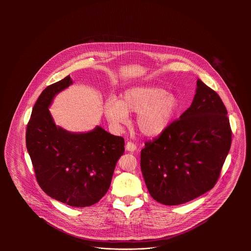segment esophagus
I'll use <instances>...</instances> for the list:
<instances>
[{
  "mask_svg": "<svg viewBox=\"0 0 251 251\" xmlns=\"http://www.w3.org/2000/svg\"><path fill=\"white\" fill-rule=\"evenodd\" d=\"M136 145H134L133 143H131V142H127L126 145V151H131V152H133V151H136Z\"/></svg>",
  "mask_w": 251,
  "mask_h": 251,
  "instance_id": "esophagus-1",
  "label": "esophagus"
}]
</instances>
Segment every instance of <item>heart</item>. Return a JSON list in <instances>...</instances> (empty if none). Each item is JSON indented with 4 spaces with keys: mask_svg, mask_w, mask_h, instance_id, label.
<instances>
[{
    "mask_svg": "<svg viewBox=\"0 0 251 251\" xmlns=\"http://www.w3.org/2000/svg\"><path fill=\"white\" fill-rule=\"evenodd\" d=\"M181 107L179 98L159 86H137L126 90L121 100L108 99L103 114L116 128L128 123V115L137 113L135 125L145 136L162 134L175 121Z\"/></svg>",
    "mask_w": 251,
    "mask_h": 251,
    "instance_id": "b5f03b06",
    "label": "heart"
}]
</instances>
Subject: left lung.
<instances>
[{
    "label": "left lung",
    "instance_id": "obj_1",
    "mask_svg": "<svg viewBox=\"0 0 251 251\" xmlns=\"http://www.w3.org/2000/svg\"><path fill=\"white\" fill-rule=\"evenodd\" d=\"M232 132L227 110L214 90L197 80L193 101L179 120L145 144L141 170L151 196L174 206L215 186L229 152Z\"/></svg>",
    "mask_w": 251,
    "mask_h": 251
}]
</instances>
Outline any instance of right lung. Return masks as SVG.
I'll use <instances>...</instances> for the list:
<instances>
[{"label":"right lung","mask_w":251,"mask_h":251,"mask_svg":"<svg viewBox=\"0 0 251 251\" xmlns=\"http://www.w3.org/2000/svg\"><path fill=\"white\" fill-rule=\"evenodd\" d=\"M72 83L69 75L40 94L27 126L26 146L41 189L55 200L84 208L107 192L125 140L100 126L88 132L56 126L49 107Z\"/></svg>","instance_id":"1"}]
</instances>
